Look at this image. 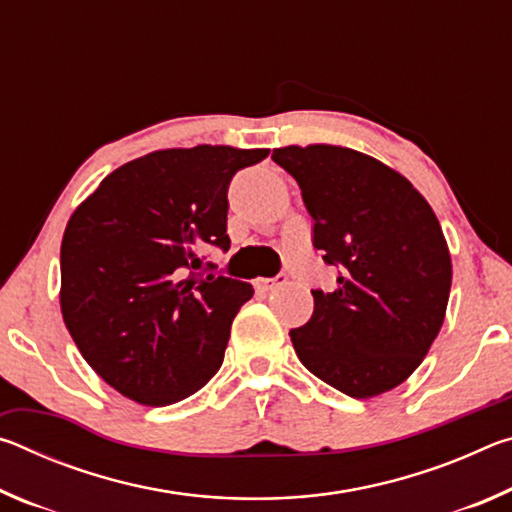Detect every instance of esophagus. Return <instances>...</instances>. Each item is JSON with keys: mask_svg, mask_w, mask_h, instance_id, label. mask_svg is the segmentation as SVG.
I'll use <instances>...</instances> for the list:
<instances>
[{"mask_svg": "<svg viewBox=\"0 0 512 512\" xmlns=\"http://www.w3.org/2000/svg\"><path fill=\"white\" fill-rule=\"evenodd\" d=\"M284 282H287V275L280 273V275H275V277H257L255 287H257L259 291H273V289H277V287H282Z\"/></svg>", "mask_w": 512, "mask_h": 512, "instance_id": "1", "label": "esophagus"}]
</instances>
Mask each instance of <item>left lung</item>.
<instances>
[{"mask_svg": "<svg viewBox=\"0 0 512 512\" xmlns=\"http://www.w3.org/2000/svg\"><path fill=\"white\" fill-rule=\"evenodd\" d=\"M273 160L300 185L314 248L339 266L311 291L314 314L291 329L298 359L357 400L400 386L443 327L452 257L431 205L402 173L332 144L284 146Z\"/></svg>", "mask_w": 512, "mask_h": 512, "instance_id": "8db88e82", "label": "left lung"}]
</instances>
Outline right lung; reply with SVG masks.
<instances>
[{
	"label": "right lung",
	"instance_id": "right-lung-1",
	"mask_svg": "<svg viewBox=\"0 0 512 512\" xmlns=\"http://www.w3.org/2000/svg\"><path fill=\"white\" fill-rule=\"evenodd\" d=\"M268 149L201 144L121 164L69 219L60 311L92 370L128 400L167 406L223 363L248 282L212 273L198 250L230 248L228 185Z\"/></svg>",
	"mask_w": 512,
	"mask_h": 512
}]
</instances>
